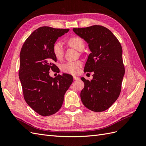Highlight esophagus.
I'll list each match as a JSON object with an SVG mask.
<instances>
[{
    "instance_id": "1",
    "label": "esophagus",
    "mask_w": 146,
    "mask_h": 146,
    "mask_svg": "<svg viewBox=\"0 0 146 146\" xmlns=\"http://www.w3.org/2000/svg\"><path fill=\"white\" fill-rule=\"evenodd\" d=\"M73 78H74V80H77L79 78L78 77H76V76H73Z\"/></svg>"
}]
</instances>
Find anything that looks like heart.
Masks as SVG:
<instances>
[{
  "label": "heart",
  "instance_id": "1",
  "mask_svg": "<svg viewBox=\"0 0 146 146\" xmlns=\"http://www.w3.org/2000/svg\"><path fill=\"white\" fill-rule=\"evenodd\" d=\"M68 44L77 50L81 51L85 47V42L80 36H73L68 40ZM52 52L57 60L62 59L64 55V48L62 43L59 41L55 42L52 47ZM82 63L80 61H68L61 66V70L65 73L72 75L77 74L80 71Z\"/></svg>",
  "mask_w": 146,
  "mask_h": 146
}]
</instances>
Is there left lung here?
Here are the masks:
<instances>
[{
	"label": "left lung",
	"instance_id": "obj_1",
	"mask_svg": "<svg viewBox=\"0 0 146 146\" xmlns=\"http://www.w3.org/2000/svg\"><path fill=\"white\" fill-rule=\"evenodd\" d=\"M73 31L86 41L91 52L84 71L94 72L91 81L81 78L85 83L80 93L82 102L91 111H104L121 93L125 74L121 45L111 31L103 26L74 28Z\"/></svg>",
	"mask_w": 146,
	"mask_h": 146
}]
</instances>
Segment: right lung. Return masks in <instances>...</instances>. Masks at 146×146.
<instances>
[{"label": "right lung", "mask_w": 146, "mask_h": 146, "mask_svg": "<svg viewBox=\"0 0 146 146\" xmlns=\"http://www.w3.org/2000/svg\"><path fill=\"white\" fill-rule=\"evenodd\" d=\"M69 29L41 27L27 38L20 52L19 76L24 98L35 112L50 116L61 108L66 91L73 82L69 74L49 76L54 70L56 58L52 47L56 39Z\"/></svg>", "instance_id": "add662e5"}]
</instances>
